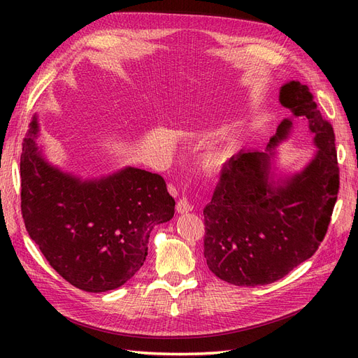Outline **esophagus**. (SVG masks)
Listing matches in <instances>:
<instances>
[{"label": "esophagus", "instance_id": "obj_1", "mask_svg": "<svg viewBox=\"0 0 358 358\" xmlns=\"http://www.w3.org/2000/svg\"><path fill=\"white\" fill-rule=\"evenodd\" d=\"M176 210L179 213H187V212H191L192 210V204L187 200V199H180L176 204Z\"/></svg>", "mask_w": 358, "mask_h": 358}]
</instances>
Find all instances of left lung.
<instances>
[{"label":"left lung","mask_w":358,"mask_h":358,"mask_svg":"<svg viewBox=\"0 0 358 358\" xmlns=\"http://www.w3.org/2000/svg\"><path fill=\"white\" fill-rule=\"evenodd\" d=\"M279 101L292 117L306 118L319 150L307 167L278 178L274 148L287 138L292 117L279 124L264 152L242 150L230 158L204 215V258L212 273L239 287L272 284L306 262L327 233L339 191L334 133L308 85L280 86Z\"/></svg>","instance_id":"8db88e82"}]
</instances>
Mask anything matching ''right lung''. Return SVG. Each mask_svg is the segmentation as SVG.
<instances>
[{"label": "right lung", "instance_id": "add662e5", "mask_svg": "<svg viewBox=\"0 0 358 358\" xmlns=\"http://www.w3.org/2000/svg\"><path fill=\"white\" fill-rule=\"evenodd\" d=\"M31 122L20 155V209L27 231L57 272L88 292L124 285L143 266L149 234L175 215L162 176L125 167L82 179L49 164Z\"/></svg>", "mask_w": 358, "mask_h": 358}]
</instances>
